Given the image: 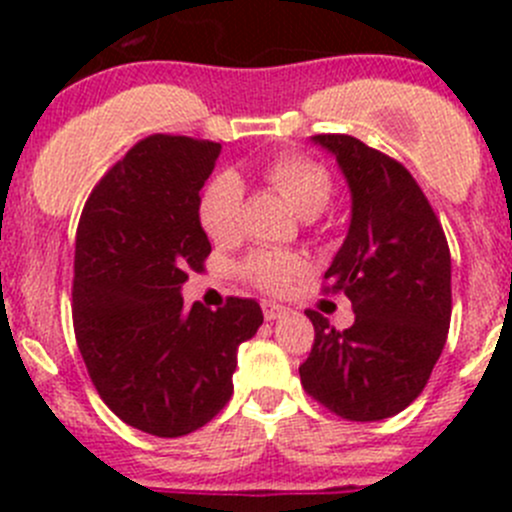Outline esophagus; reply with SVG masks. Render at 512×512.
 Returning a JSON list of instances; mask_svg holds the SVG:
<instances>
[{
    "label": "esophagus",
    "mask_w": 512,
    "mask_h": 512,
    "mask_svg": "<svg viewBox=\"0 0 512 512\" xmlns=\"http://www.w3.org/2000/svg\"><path fill=\"white\" fill-rule=\"evenodd\" d=\"M262 314H265L267 322H275V319H282L287 314V307H282V304L277 302H262Z\"/></svg>",
    "instance_id": "34e87169"
}]
</instances>
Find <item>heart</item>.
Instances as JSON below:
<instances>
[{
    "mask_svg": "<svg viewBox=\"0 0 512 512\" xmlns=\"http://www.w3.org/2000/svg\"><path fill=\"white\" fill-rule=\"evenodd\" d=\"M265 178L287 200L299 218H317L332 200V178L319 163L302 156H280L267 163ZM242 180L235 173H220L200 198L198 218L205 235L215 242H227L237 235L242 210ZM307 270V260L297 252L257 250L242 265V272L267 292H285L289 282Z\"/></svg>",
    "mask_w": 512,
    "mask_h": 512,
    "instance_id": "1",
    "label": "heart"
}]
</instances>
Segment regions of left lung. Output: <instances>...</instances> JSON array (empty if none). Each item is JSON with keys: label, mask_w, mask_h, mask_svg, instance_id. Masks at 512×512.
Returning <instances> with one entry per match:
<instances>
[{"label": "left lung", "mask_w": 512, "mask_h": 512, "mask_svg": "<svg viewBox=\"0 0 512 512\" xmlns=\"http://www.w3.org/2000/svg\"><path fill=\"white\" fill-rule=\"evenodd\" d=\"M337 160L352 195L342 247L324 272L344 292V332L309 309L314 347L299 366L309 396L349 421L404 411L426 386L451 324V252L409 170L352 136H312Z\"/></svg>", "instance_id": "left-lung-1"}]
</instances>
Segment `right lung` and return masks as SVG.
<instances>
[{"label": "right lung", "instance_id": "right-lung-1", "mask_svg": "<svg viewBox=\"0 0 512 512\" xmlns=\"http://www.w3.org/2000/svg\"><path fill=\"white\" fill-rule=\"evenodd\" d=\"M223 146L151 136L96 185L76 230L74 329L98 396L158 438L198 431L230 401L237 347L257 334L255 299L218 312L183 304L210 240L200 188Z\"/></svg>", "mask_w": 512, "mask_h": 512}]
</instances>
